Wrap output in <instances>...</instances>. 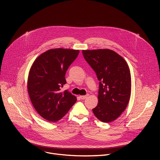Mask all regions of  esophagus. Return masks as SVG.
<instances>
[{
  "label": "esophagus",
  "mask_w": 160,
  "mask_h": 160,
  "mask_svg": "<svg viewBox=\"0 0 160 160\" xmlns=\"http://www.w3.org/2000/svg\"><path fill=\"white\" fill-rule=\"evenodd\" d=\"M88 96V95H80V98L83 100V99H85Z\"/></svg>",
  "instance_id": "1"
}]
</instances>
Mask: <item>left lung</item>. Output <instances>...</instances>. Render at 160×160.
<instances>
[{
    "label": "left lung",
    "instance_id": "1",
    "mask_svg": "<svg viewBox=\"0 0 160 160\" xmlns=\"http://www.w3.org/2000/svg\"><path fill=\"white\" fill-rule=\"evenodd\" d=\"M82 54L100 82L98 102L93 112L100 121L112 122L122 114L129 102V67L122 56L110 49L83 50Z\"/></svg>",
    "mask_w": 160,
    "mask_h": 160
}]
</instances>
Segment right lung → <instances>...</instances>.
Listing matches in <instances>:
<instances>
[{"label": "right lung", "instance_id": "add662e5", "mask_svg": "<svg viewBox=\"0 0 160 160\" xmlns=\"http://www.w3.org/2000/svg\"><path fill=\"white\" fill-rule=\"evenodd\" d=\"M78 50L50 49L39 55L29 71L27 89L32 104L43 119L56 122L62 119L77 97L69 91H61L66 83L67 70L77 58Z\"/></svg>", "mask_w": 160, "mask_h": 160}]
</instances>
